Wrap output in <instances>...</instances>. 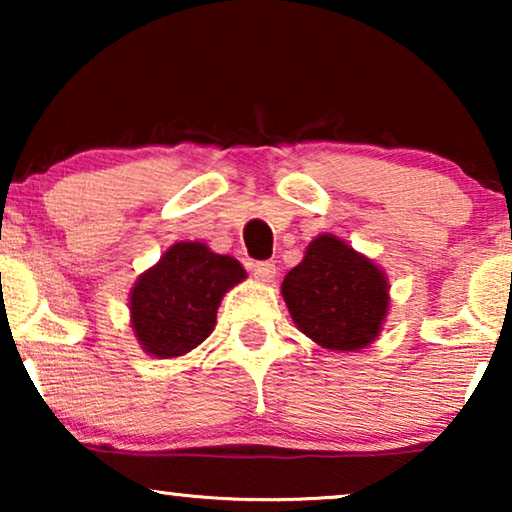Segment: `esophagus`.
Wrapping results in <instances>:
<instances>
[{
	"label": "esophagus",
	"instance_id": "34e87169",
	"mask_svg": "<svg viewBox=\"0 0 512 512\" xmlns=\"http://www.w3.org/2000/svg\"><path fill=\"white\" fill-rule=\"evenodd\" d=\"M251 272H254L258 282H272L277 275V268L272 261H258V263H251Z\"/></svg>",
	"mask_w": 512,
	"mask_h": 512
}]
</instances>
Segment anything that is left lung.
Here are the masks:
<instances>
[{"label": "left lung", "mask_w": 512, "mask_h": 512, "mask_svg": "<svg viewBox=\"0 0 512 512\" xmlns=\"http://www.w3.org/2000/svg\"><path fill=\"white\" fill-rule=\"evenodd\" d=\"M389 289L387 272L333 233L314 237L282 282L293 324L331 352H359L380 338Z\"/></svg>", "instance_id": "1"}]
</instances>
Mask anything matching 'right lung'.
Here are the masks:
<instances>
[{
	"instance_id": "obj_1",
	"label": "right lung",
	"mask_w": 512,
	"mask_h": 512,
	"mask_svg": "<svg viewBox=\"0 0 512 512\" xmlns=\"http://www.w3.org/2000/svg\"><path fill=\"white\" fill-rule=\"evenodd\" d=\"M244 279L237 258L216 254L205 242L172 244L130 291V328L139 347L156 359L193 352L214 331L223 296Z\"/></svg>"
}]
</instances>
